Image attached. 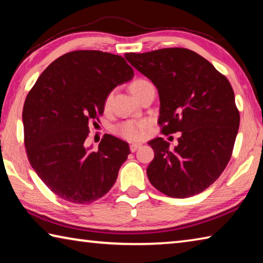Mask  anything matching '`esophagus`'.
I'll use <instances>...</instances> for the list:
<instances>
[{"mask_svg": "<svg viewBox=\"0 0 263 263\" xmlns=\"http://www.w3.org/2000/svg\"><path fill=\"white\" fill-rule=\"evenodd\" d=\"M140 147H141L140 144H131V145H130L131 152H136V151H137L138 148H140Z\"/></svg>", "mask_w": 263, "mask_h": 263, "instance_id": "34e87169", "label": "esophagus"}]
</instances>
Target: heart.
I'll use <instances>...</instances> for the list:
<instances>
[{"instance_id": "b5f03b06", "label": "heart", "mask_w": 263, "mask_h": 263, "mask_svg": "<svg viewBox=\"0 0 263 263\" xmlns=\"http://www.w3.org/2000/svg\"><path fill=\"white\" fill-rule=\"evenodd\" d=\"M147 82L145 80H136L135 82L131 84V90L133 94H137V91ZM109 103V99L106 100V104ZM148 123L146 121H136V119H131V121H124L122 123L117 124L115 126V132L117 133L119 137L124 138L126 140H139L144 138L146 133V128H147Z\"/></svg>"}]
</instances>
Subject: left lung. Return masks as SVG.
Segmentation results:
<instances>
[{
  "mask_svg": "<svg viewBox=\"0 0 263 263\" xmlns=\"http://www.w3.org/2000/svg\"><path fill=\"white\" fill-rule=\"evenodd\" d=\"M127 61L158 88L161 133L181 132L174 149L159 137L148 145L154 188L186 198L209 188L228 166L240 115L232 86L206 59L182 47L126 53Z\"/></svg>",
  "mask_w": 263,
  "mask_h": 263,
  "instance_id": "left-lung-1",
  "label": "left lung"
}]
</instances>
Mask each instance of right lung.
Listing matches in <instances>:
<instances>
[{
    "label": "right lung",
    "mask_w": 263,
    "mask_h": 263,
    "mask_svg": "<svg viewBox=\"0 0 263 263\" xmlns=\"http://www.w3.org/2000/svg\"><path fill=\"white\" fill-rule=\"evenodd\" d=\"M133 69L123 57L81 50L61 55L44 70L26 96L24 144L31 166L52 193L77 204L103 197L130 154L128 144L104 135L99 149L86 147L105 100Z\"/></svg>",
    "instance_id": "obj_1"
}]
</instances>
